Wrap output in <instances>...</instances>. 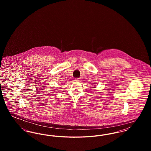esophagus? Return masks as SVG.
Listing matches in <instances>:
<instances>
[{
    "label": "esophagus",
    "mask_w": 151,
    "mask_h": 151,
    "mask_svg": "<svg viewBox=\"0 0 151 151\" xmlns=\"http://www.w3.org/2000/svg\"><path fill=\"white\" fill-rule=\"evenodd\" d=\"M76 81H80V78H76V79H75V80Z\"/></svg>",
    "instance_id": "34e87169"
}]
</instances>
